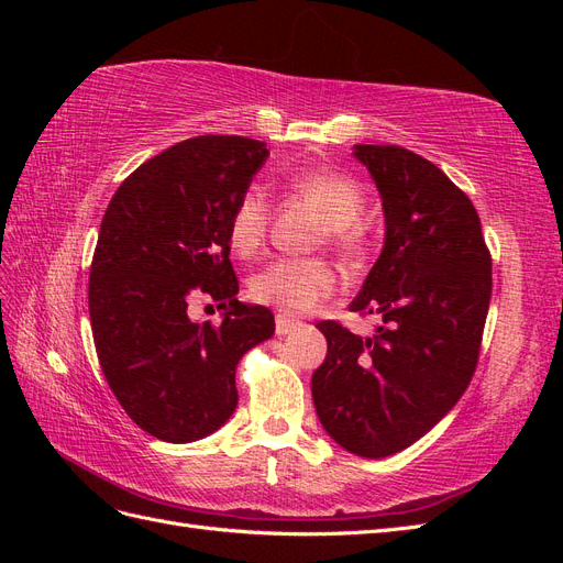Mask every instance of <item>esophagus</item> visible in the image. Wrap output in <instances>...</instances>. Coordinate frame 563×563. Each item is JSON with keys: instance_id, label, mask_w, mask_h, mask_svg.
Segmentation results:
<instances>
[{"instance_id": "obj_1", "label": "esophagus", "mask_w": 563, "mask_h": 563, "mask_svg": "<svg viewBox=\"0 0 563 563\" xmlns=\"http://www.w3.org/2000/svg\"><path fill=\"white\" fill-rule=\"evenodd\" d=\"M298 319H294V317H288V314H277V319H275V331H277V335H286V333H291L296 327H298Z\"/></svg>"}]
</instances>
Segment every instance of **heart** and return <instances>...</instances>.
Listing matches in <instances>:
<instances>
[{"instance_id": "heart-1", "label": "heart", "mask_w": 563, "mask_h": 563, "mask_svg": "<svg viewBox=\"0 0 563 563\" xmlns=\"http://www.w3.org/2000/svg\"><path fill=\"white\" fill-rule=\"evenodd\" d=\"M288 185L312 201L327 220L329 242L350 261H362L368 251V230L360 220L364 211V190L350 176L331 168H298ZM269 225V201L261 187H249L236 199L228 220L230 246L251 258L265 244ZM338 286L329 263L319 258H279L263 267L251 279V296L275 305L286 314H308L317 310Z\"/></svg>"}]
</instances>
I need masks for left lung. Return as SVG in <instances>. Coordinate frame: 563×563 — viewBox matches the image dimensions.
Returning a JSON list of instances; mask_svg holds the SVG:
<instances>
[{"label": "left lung", "instance_id": "8db88e82", "mask_svg": "<svg viewBox=\"0 0 563 563\" xmlns=\"http://www.w3.org/2000/svg\"><path fill=\"white\" fill-rule=\"evenodd\" d=\"M385 211V246L350 305L378 317L371 338L319 321L329 352L312 399L335 444L362 457L408 449L444 418L479 362L490 251L460 187L416 152L356 145Z\"/></svg>", "mask_w": 563, "mask_h": 563}]
</instances>
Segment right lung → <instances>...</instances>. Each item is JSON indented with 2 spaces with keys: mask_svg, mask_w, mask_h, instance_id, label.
Instances as JSON below:
<instances>
[{
  "mask_svg": "<svg viewBox=\"0 0 563 563\" xmlns=\"http://www.w3.org/2000/svg\"><path fill=\"white\" fill-rule=\"evenodd\" d=\"M267 155L242 135L176 143L119 185L100 223L89 277L98 362L126 416L168 444L223 428L240 399L236 364L275 333L267 308L236 300L228 240ZM199 292L227 308L220 328L186 317Z\"/></svg>",
  "mask_w": 563,
  "mask_h": 563,
  "instance_id": "add662e5",
  "label": "right lung"
}]
</instances>
